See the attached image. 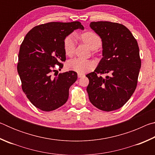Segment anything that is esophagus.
<instances>
[{
	"label": "esophagus",
	"mask_w": 155,
	"mask_h": 155,
	"mask_svg": "<svg viewBox=\"0 0 155 155\" xmlns=\"http://www.w3.org/2000/svg\"><path fill=\"white\" fill-rule=\"evenodd\" d=\"M84 76V74H80V73H78V78H81V77H83Z\"/></svg>",
	"instance_id": "esophagus-1"
}]
</instances>
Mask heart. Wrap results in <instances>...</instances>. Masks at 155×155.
I'll return each instance as SVG.
<instances>
[{"instance_id": "heart-1", "label": "heart", "mask_w": 155, "mask_h": 155, "mask_svg": "<svg viewBox=\"0 0 155 155\" xmlns=\"http://www.w3.org/2000/svg\"><path fill=\"white\" fill-rule=\"evenodd\" d=\"M81 39L91 50L98 48L102 44L101 38L91 31H87L81 34ZM64 49L66 55L70 57L73 55L75 51V38L74 35H70L64 39ZM66 65L68 70L80 74H84L92 69L94 63L90 60L74 58L68 61Z\"/></svg>"}]
</instances>
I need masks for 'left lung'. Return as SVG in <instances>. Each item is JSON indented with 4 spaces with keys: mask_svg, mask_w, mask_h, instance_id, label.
<instances>
[{
    "mask_svg": "<svg viewBox=\"0 0 155 155\" xmlns=\"http://www.w3.org/2000/svg\"><path fill=\"white\" fill-rule=\"evenodd\" d=\"M90 26L101 38L103 58L95 70L86 75L89 99L102 111H114L127 103L137 87L141 68L137 41L119 23L100 21ZM99 74L109 76L104 79Z\"/></svg>",
    "mask_w": 155,
    "mask_h": 155,
    "instance_id": "obj_1",
    "label": "left lung"
}]
</instances>
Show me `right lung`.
<instances>
[{
  "mask_svg": "<svg viewBox=\"0 0 155 155\" xmlns=\"http://www.w3.org/2000/svg\"><path fill=\"white\" fill-rule=\"evenodd\" d=\"M84 29L80 22H52L33 27L20 45L18 72L22 89L34 106L44 111L58 109L66 103L69 89L77 79L74 71L52 77L54 65L59 70L65 61L64 39L76 29Z\"/></svg>",
  "mask_w": 155,
  "mask_h": 155,
  "instance_id": "add662e5",
  "label": "right lung"
}]
</instances>
